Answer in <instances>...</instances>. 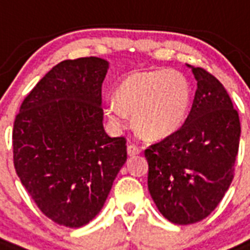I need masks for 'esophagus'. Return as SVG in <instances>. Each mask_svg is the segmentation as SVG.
Segmentation results:
<instances>
[{
  "label": "esophagus",
  "mask_w": 250,
  "mask_h": 250,
  "mask_svg": "<svg viewBox=\"0 0 250 250\" xmlns=\"http://www.w3.org/2000/svg\"><path fill=\"white\" fill-rule=\"evenodd\" d=\"M140 153H141V149H140L137 145H134V144L127 145V154H129L130 157H134V156H137Z\"/></svg>",
  "instance_id": "34e87169"
}]
</instances>
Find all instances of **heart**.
Listing matches in <instances>:
<instances>
[{
	"label": "heart",
	"instance_id": "b5f03b06",
	"mask_svg": "<svg viewBox=\"0 0 250 250\" xmlns=\"http://www.w3.org/2000/svg\"><path fill=\"white\" fill-rule=\"evenodd\" d=\"M192 89L183 73L173 69L134 72L124 78L116 100H107L105 113L116 126L133 114L137 132L149 140H161L177 132L187 118Z\"/></svg>",
	"mask_w": 250,
	"mask_h": 250
}]
</instances>
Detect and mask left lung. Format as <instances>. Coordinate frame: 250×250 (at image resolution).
Listing matches in <instances>:
<instances>
[{
  "label": "left lung",
  "mask_w": 250,
  "mask_h": 250,
  "mask_svg": "<svg viewBox=\"0 0 250 250\" xmlns=\"http://www.w3.org/2000/svg\"><path fill=\"white\" fill-rule=\"evenodd\" d=\"M192 72L197 90L185 123L145 150L149 193L164 217L178 225L207 218L225 196L241 133L222 83L202 67Z\"/></svg>",
  "instance_id": "1"
}]
</instances>
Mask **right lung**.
<instances>
[{
    "label": "right lung",
    "mask_w": 250,
    "mask_h": 250,
    "mask_svg": "<svg viewBox=\"0 0 250 250\" xmlns=\"http://www.w3.org/2000/svg\"><path fill=\"white\" fill-rule=\"evenodd\" d=\"M107 61L65 60L21 104L13 126V163L52 221L80 228L103 209L126 163V140L104 130L101 87Z\"/></svg>",
    "instance_id": "obj_1"
}]
</instances>
